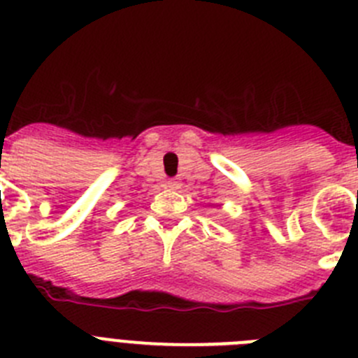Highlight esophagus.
Returning <instances> with one entry per match:
<instances>
[{
	"mask_svg": "<svg viewBox=\"0 0 358 358\" xmlns=\"http://www.w3.org/2000/svg\"><path fill=\"white\" fill-rule=\"evenodd\" d=\"M166 186L172 189H176V188H179V181H177V179H169V181H166Z\"/></svg>",
	"mask_w": 358,
	"mask_h": 358,
	"instance_id": "1",
	"label": "esophagus"
}]
</instances>
